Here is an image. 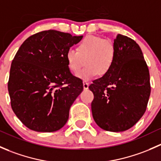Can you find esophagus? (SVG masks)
Returning a JSON list of instances; mask_svg holds the SVG:
<instances>
[{
  "instance_id": "esophagus-1",
  "label": "esophagus",
  "mask_w": 161,
  "mask_h": 161,
  "mask_svg": "<svg viewBox=\"0 0 161 161\" xmlns=\"http://www.w3.org/2000/svg\"><path fill=\"white\" fill-rule=\"evenodd\" d=\"M89 82H83V89L84 90H87L89 88Z\"/></svg>"
}]
</instances>
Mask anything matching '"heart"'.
Masks as SVG:
<instances>
[{"instance_id":"1","label":"heart","mask_w":161,"mask_h":161,"mask_svg":"<svg viewBox=\"0 0 161 161\" xmlns=\"http://www.w3.org/2000/svg\"><path fill=\"white\" fill-rule=\"evenodd\" d=\"M115 59L114 46L110 40L100 36H87L79 43L76 52L69 50L65 54L69 69L74 74L86 67L77 75L78 78L89 81L97 75H105L109 72Z\"/></svg>"}]
</instances>
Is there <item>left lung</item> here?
Instances as JSON below:
<instances>
[{
  "label": "left lung",
  "mask_w": 161,
  "mask_h": 161,
  "mask_svg": "<svg viewBox=\"0 0 161 161\" xmlns=\"http://www.w3.org/2000/svg\"><path fill=\"white\" fill-rule=\"evenodd\" d=\"M115 59L109 72L89 86L94 95L93 119L102 129L124 131L136 124L147 110L150 72L139 45L118 34L114 40Z\"/></svg>",
  "instance_id": "left-lung-1"
}]
</instances>
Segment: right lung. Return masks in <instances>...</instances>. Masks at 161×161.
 <instances>
[{"label": "right lung", "mask_w": 161, "mask_h": 161, "mask_svg": "<svg viewBox=\"0 0 161 161\" xmlns=\"http://www.w3.org/2000/svg\"><path fill=\"white\" fill-rule=\"evenodd\" d=\"M82 37L43 31L27 38L16 53L8 89L13 111L31 130L51 132L67 122L83 85L68 68L65 54Z\"/></svg>", "instance_id": "obj_1"}]
</instances>
